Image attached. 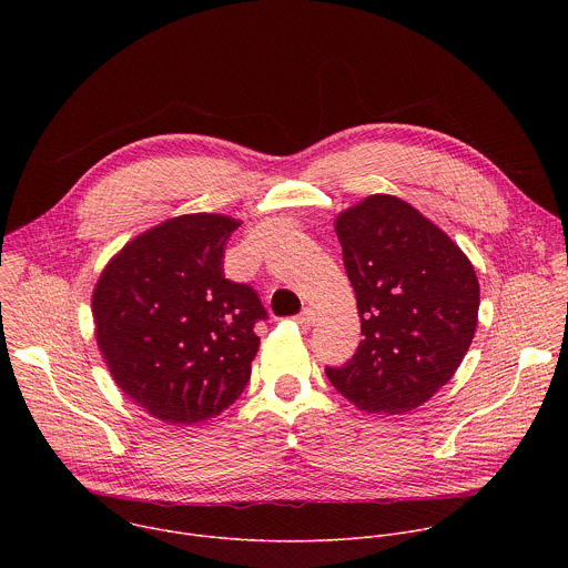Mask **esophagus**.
I'll return each instance as SVG.
<instances>
[{
    "label": "esophagus",
    "instance_id": "obj_1",
    "mask_svg": "<svg viewBox=\"0 0 568 568\" xmlns=\"http://www.w3.org/2000/svg\"><path fill=\"white\" fill-rule=\"evenodd\" d=\"M314 310L312 307H303V312L296 316V323H298V326H303V328H310L312 326V323H314Z\"/></svg>",
    "mask_w": 568,
    "mask_h": 568
}]
</instances>
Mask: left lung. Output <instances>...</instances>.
I'll return each mask as SVG.
<instances>
[{"mask_svg": "<svg viewBox=\"0 0 568 568\" xmlns=\"http://www.w3.org/2000/svg\"><path fill=\"white\" fill-rule=\"evenodd\" d=\"M362 335L331 384L359 412L399 416L460 366L478 323V278L456 242L395 195H368L335 217Z\"/></svg>", "mask_w": 568, "mask_h": 568, "instance_id": "1", "label": "left lung"}]
</instances>
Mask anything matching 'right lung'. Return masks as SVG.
Segmentation results:
<instances>
[{"label":"right lung","mask_w":568,"mask_h":568,"mask_svg":"<svg viewBox=\"0 0 568 568\" xmlns=\"http://www.w3.org/2000/svg\"><path fill=\"white\" fill-rule=\"evenodd\" d=\"M237 220L189 213L161 222L105 265L92 294L97 344L116 386L152 418L220 416L252 377L267 312L250 285L224 278Z\"/></svg>","instance_id":"1"}]
</instances>
